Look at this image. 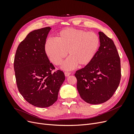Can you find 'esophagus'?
I'll return each mask as SVG.
<instances>
[{"label": "esophagus", "instance_id": "obj_1", "mask_svg": "<svg viewBox=\"0 0 134 134\" xmlns=\"http://www.w3.org/2000/svg\"><path fill=\"white\" fill-rule=\"evenodd\" d=\"M70 72H65V75L66 76H68L69 75H70Z\"/></svg>", "mask_w": 134, "mask_h": 134}]
</instances>
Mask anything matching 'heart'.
Here are the masks:
<instances>
[{
  "instance_id": "heart-1",
  "label": "heart",
  "mask_w": 134,
  "mask_h": 134,
  "mask_svg": "<svg viewBox=\"0 0 134 134\" xmlns=\"http://www.w3.org/2000/svg\"><path fill=\"white\" fill-rule=\"evenodd\" d=\"M56 40L46 41L44 50L50 62L55 65L62 64L65 70H71L77 65L84 66L90 64L95 56L99 46V38L93 32L68 28L59 32Z\"/></svg>"
}]
</instances>
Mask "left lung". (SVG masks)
Returning <instances> with one entry per match:
<instances>
[{
    "label": "left lung",
    "mask_w": 134,
    "mask_h": 134,
    "mask_svg": "<svg viewBox=\"0 0 134 134\" xmlns=\"http://www.w3.org/2000/svg\"><path fill=\"white\" fill-rule=\"evenodd\" d=\"M100 46L92 62L77 70V90L87 103L98 104L110 99L121 80L120 58L112 40L99 32Z\"/></svg>",
    "instance_id": "obj_1"
}]
</instances>
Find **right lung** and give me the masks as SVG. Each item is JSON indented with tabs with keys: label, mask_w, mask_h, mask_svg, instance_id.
<instances>
[{
	"label": "right lung",
	"mask_w": 134,
	"mask_h": 134,
	"mask_svg": "<svg viewBox=\"0 0 134 134\" xmlns=\"http://www.w3.org/2000/svg\"><path fill=\"white\" fill-rule=\"evenodd\" d=\"M51 29L47 27L28 34L18 45L14 60L19 93L28 103L41 108L50 107L57 100L60 87L65 79L62 70L52 73L55 68L44 50Z\"/></svg>",
	"instance_id": "right-lung-1"
}]
</instances>
